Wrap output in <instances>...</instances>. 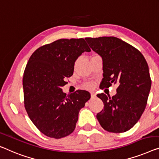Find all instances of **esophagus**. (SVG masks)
I'll return each instance as SVG.
<instances>
[{
    "label": "esophagus",
    "mask_w": 159,
    "mask_h": 159,
    "mask_svg": "<svg viewBox=\"0 0 159 159\" xmlns=\"http://www.w3.org/2000/svg\"><path fill=\"white\" fill-rule=\"evenodd\" d=\"M91 96L92 98H95V97L96 96V93H91Z\"/></svg>",
    "instance_id": "1"
}]
</instances>
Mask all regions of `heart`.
<instances>
[{"label": "heart", "instance_id": "obj_1", "mask_svg": "<svg viewBox=\"0 0 159 159\" xmlns=\"http://www.w3.org/2000/svg\"><path fill=\"white\" fill-rule=\"evenodd\" d=\"M85 86H86L87 89H92V88L93 87V84H92V83H88V84H86V85H85Z\"/></svg>", "mask_w": 159, "mask_h": 159}]
</instances>
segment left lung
<instances>
[{
  "instance_id": "obj_1",
  "label": "left lung",
  "mask_w": 159,
  "mask_h": 159,
  "mask_svg": "<svg viewBox=\"0 0 159 159\" xmlns=\"http://www.w3.org/2000/svg\"><path fill=\"white\" fill-rule=\"evenodd\" d=\"M85 39L102 58L103 78L101 89L118 85L115 96L97 94L104 105L97 113V119L108 132L129 131L140 119L147 104L151 86L147 62L138 49L118 38Z\"/></svg>"
}]
</instances>
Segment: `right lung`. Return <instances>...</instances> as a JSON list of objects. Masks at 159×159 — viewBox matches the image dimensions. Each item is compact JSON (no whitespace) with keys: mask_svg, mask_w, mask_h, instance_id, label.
Returning <instances> with one entry per match:
<instances>
[{"mask_svg":"<svg viewBox=\"0 0 159 159\" xmlns=\"http://www.w3.org/2000/svg\"><path fill=\"white\" fill-rule=\"evenodd\" d=\"M84 51L91 49L84 39L57 40L35 50L25 68V108L37 129L51 138L61 139L71 134L80 110L91 98L84 90L67 96L61 89Z\"/></svg>","mask_w":159,"mask_h":159,"instance_id":"1","label":"right lung"}]
</instances>
